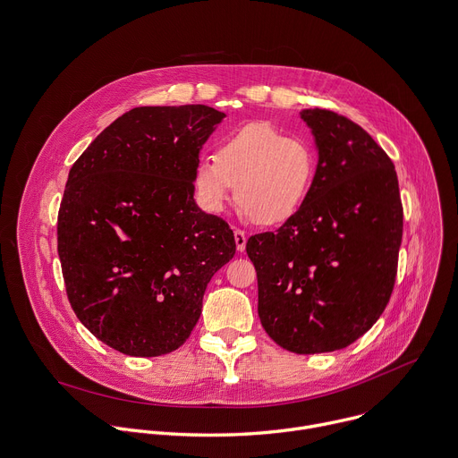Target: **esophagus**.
<instances>
[{"label":"esophagus","instance_id":"esophagus-1","mask_svg":"<svg viewBox=\"0 0 458 458\" xmlns=\"http://www.w3.org/2000/svg\"><path fill=\"white\" fill-rule=\"evenodd\" d=\"M233 237H235V246H237V250H239V251H244V248H246V233H244L242 230L235 228V230H233Z\"/></svg>","mask_w":458,"mask_h":458}]
</instances>
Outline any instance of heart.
I'll list each match as a JSON object with an SVG mask.
<instances>
[{
  "mask_svg": "<svg viewBox=\"0 0 458 458\" xmlns=\"http://www.w3.org/2000/svg\"><path fill=\"white\" fill-rule=\"evenodd\" d=\"M315 174L317 152L306 140L270 123H250L226 134L216 156L198 161L191 182L207 212L221 214L237 184L241 214L277 226L301 212Z\"/></svg>",
  "mask_w": 458,
  "mask_h": 458,
  "instance_id": "b5f03b06",
  "label": "heart"
}]
</instances>
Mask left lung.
<instances>
[{
    "label": "left lung",
    "instance_id": "left-lung-1",
    "mask_svg": "<svg viewBox=\"0 0 458 458\" xmlns=\"http://www.w3.org/2000/svg\"><path fill=\"white\" fill-rule=\"evenodd\" d=\"M318 148L301 212L251 235L259 318L284 350L350 346L382 315L395 286L403 201L394 161L362 126L326 108L302 110Z\"/></svg>",
    "mask_w": 458,
    "mask_h": 458
}]
</instances>
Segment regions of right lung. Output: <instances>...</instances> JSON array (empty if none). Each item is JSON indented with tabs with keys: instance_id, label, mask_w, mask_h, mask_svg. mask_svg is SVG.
Segmentation results:
<instances>
[{
	"instance_id": "right-lung-1",
	"label": "right lung",
	"mask_w": 458,
	"mask_h": 458,
	"mask_svg": "<svg viewBox=\"0 0 458 458\" xmlns=\"http://www.w3.org/2000/svg\"><path fill=\"white\" fill-rule=\"evenodd\" d=\"M225 117L207 105L124 112L72 165L57 212L69 302L130 357L177 350L205 290L235 255L228 223L193 201V166Z\"/></svg>"
}]
</instances>
